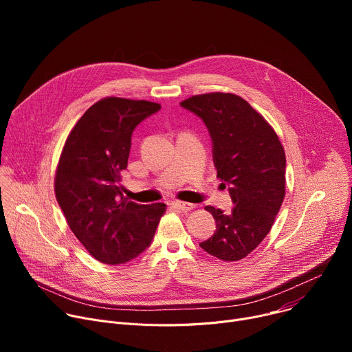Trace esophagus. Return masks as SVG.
<instances>
[{
    "mask_svg": "<svg viewBox=\"0 0 352 352\" xmlns=\"http://www.w3.org/2000/svg\"><path fill=\"white\" fill-rule=\"evenodd\" d=\"M173 206H174L177 210L184 212V213L190 212V210H193V209H195V205L188 204V202H181V200H177V202H174V204H173Z\"/></svg>",
    "mask_w": 352,
    "mask_h": 352,
    "instance_id": "1",
    "label": "esophagus"
}]
</instances>
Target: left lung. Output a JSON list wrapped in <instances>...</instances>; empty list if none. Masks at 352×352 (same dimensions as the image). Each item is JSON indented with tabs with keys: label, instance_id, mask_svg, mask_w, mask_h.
I'll list each match as a JSON object with an SVG mask.
<instances>
[{
	"label": "left lung",
	"instance_id": "8db88e82",
	"mask_svg": "<svg viewBox=\"0 0 352 352\" xmlns=\"http://www.w3.org/2000/svg\"><path fill=\"white\" fill-rule=\"evenodd\" d=\"M206 124L217 178L228 184L231 213L206 206L216 232L200 248L220 261L246 258L269 234L285 196V153L273 126L234 93H205L179 103Z\"/></svg>",
	"mask_w": 352,
	"mask_h": 352
}]
</instances>
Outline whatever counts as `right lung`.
Listing matches in <instances>:
<instances>
[{
	"label": "right lung",
	"instance_id": "add662e5",
	"mask_svg": "<svg viewBox=\"0 0 352 352\" xmlns=\"http://www.w3.org/2000/svg\"><path fill=\"white\" fill-rule=\"evenodd\" d=\"M159 103L104 97L79 118L57 164L54 190L67 223L87 252L106 265H122L152 242L164 204L138 205L122 196L135 126Z\"/></svg>",
	"mask_w": 352,
	"mask_h": 352
}]
</instances>
